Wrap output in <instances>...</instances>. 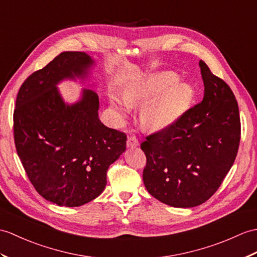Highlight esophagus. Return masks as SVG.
<instances>
[{"label":"esophagus","instance_id":"1","mask_svg":"<svg viewBox=\"0 0 257 257\" xmlns=\"http://www.w3.org/2000/svg\"><path fill=\"white\" fill-rule=\"evenodd\" d=\"M139 146V141L137 139L136 136H130L127 139V147L129 148H136Z\"/></svg>","mask_w":257,"mask_h":257}]
</instances>
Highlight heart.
<instances>
[{"label":"heart","instance_id":"obj_1","mask_svg":"<svg viewBox=\"0 0 257 257\" xmlns=\"http://www.w3.org/2000/svg\"><path fill=\"white\" fill-rule=\"evenodd\" d=\"M176 75L161 73L149 77L140 84L123 92L122 98L128 106L147 103L141 112L142 122L151 129H162L170 126L186 110L194 98V88L185 82H177ZM110 106L118 116H124L123 107L116 99Z\"/></svg>","mask_w":257,"mask_h":257}]
</instances>
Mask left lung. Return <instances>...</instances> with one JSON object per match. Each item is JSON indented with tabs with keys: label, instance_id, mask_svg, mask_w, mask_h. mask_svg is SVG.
<instances>
[{
	"label": "left lung",
	"instance_id": "left-lung-1",
	"mask_svg": "<svg viewBox=\"0 0 257 257\" xmlns=\"http://www.w3.org/2000/svg\"><path fill=\"white\" fill-rule=\"evenodd\" d=\"M204 99L141 143L147 157L143 183L154 198L172 207L204 204L217 192L236 158L240 112L226 83L199 61Z\"/></svg>",
	"mask_w": 257,
	"mask_h": 257
}]
</instances>
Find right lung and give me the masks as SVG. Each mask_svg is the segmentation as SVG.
Listing matches in <instances>:
<instances>
[{"label":"right lung","mask_w":257,"mask_h":257,"mask_svg":"<svg viewBox=\"0 0 257 257\" xmlns=\"http://www.w3.org/2000/svg\"><path fill=\"white\" fill-rule=\"evenodd\" d=\"M92 64L85 52H62L29 75L16 97L17 154L37 193L58 206L79 207L98 197L109 165L126 150V134L98 119L96 93L84 89L80 101L67 105L56 87L85 76Z\"/></svg>","instance_id":"1"}]
</instances>
